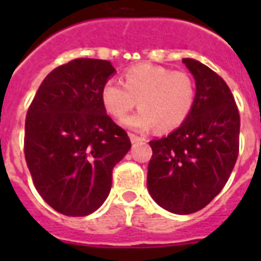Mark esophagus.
Here are the masks:
<instances>
[{
  "mask_svg": "<svg viewBox=\"0 0 261 261\" xmlns=\"http://www.w3.org/2000/svg\"><path fill=\"white\" fill-rule=\"evenodd\" d=\"M128 135H130V139L133 143H137V142H141V141H143L142 137H139V135H137V134H133V133H130Z\"/></svg>",
  "mask_w": 261,
  "mask_h": 261,
  "instance_id": "esophagus-1",
  "label": "esophagus"
}]
</instances>
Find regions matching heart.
<instances>
[{"mask_svg": "<svg viewBox=\"0 0 261 261\" xmlns=\"http://www.w3.org/2000/svg\"><path fill=\"white\" fill-rule=\"evenodd\" d=\"M100 98L104 110L116 120L126 118L138 101L141 110L126 122L134 130L155 126L160 131H169L181 126L190 116L196 84L187 71L141 63L124 71L123 84L114 79L106 81Z\"/></svg>", "mask_w": 261, "mask_h": 261, "instance_id": "obj_1", "label": "heart"}]
</instances>
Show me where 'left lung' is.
Masks as SVG:
<instances>
[{
    "label": "left lung",
    "instance_id": "left-lung-1",
    "mask_svg": "<svg viewBox=\"0 0 261 261\" xmlns=\"http://www.w3.org/2000/svg\"><path fill=\"white\" fill-rule=\"evenodd\" d=\"M196 84L190 116L173 133L150 141L147 190L174 214L202 210L221 192L239 157L240 114L230 89L210 67L184 58Z\"/></svg>",
    "mask_w": 261,
    "mask_h": 261
}]
</instances>
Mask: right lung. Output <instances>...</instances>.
<instances>
[{
    "label": "right lung",
    "mask_w": 261,
    "mask_h": 261,
    "mask_svg": "<svg viewBox=\"0 0 261 261\" xmlns=\"http://www.w3.org/2000/svg\"><path fill=\"white\" fill-rule=\"evenodd\" d=\"M110 61L77 58L43 80L25 119L24 154L44 202L85 217L107 199L112 169L130 150L128 135L107 115L100 92Z\"/></svg>",
    "instance_id": "right-lung-1"
}]
</instances>
